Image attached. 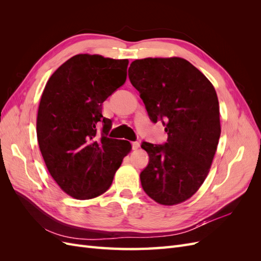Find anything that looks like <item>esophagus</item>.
Returning a JSON list of instances; mask_svg holds the SVG:
<instances>
[{
    "label": "esophagus",
    "mask_w": 261,
    "mask_h": 261,
    "mask_svg": "<svg viewBox=\"0 0 261 261\" xmlns=\"http://www.w3.org/2000/svg\"><path fill=\"white\" fill-rule=\"evenodd\" d=\"M139 147H140V144L138 143V141H134V143H133V149L134 150H137Z\"/></svg>",
    "instance_id": "esophagus-1"
}]
</instances>
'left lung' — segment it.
<instances>
[{
	"label": "left lung",
	"mask_w": 261,
	"mask_h": 261,
	"mask_svg": "<svg viewBox=\"0 0 261 261\" xmlns=\"http://www.w3.org/2000/svg\"><path fill=\"white\" fill-rule=\"evenodd\" d=\"M128 77L149 117L168 133L165 145L141 144L149 154L141 186L155 202L174 206L191 198L210 171L221 135L216 89L192 63L176 57L135 60Z\"/></svg>",
	"instance_id": "1"
}]
</instances>
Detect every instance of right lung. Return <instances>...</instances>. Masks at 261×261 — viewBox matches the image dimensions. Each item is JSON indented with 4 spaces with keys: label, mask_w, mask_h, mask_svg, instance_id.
Listing matches in <instances>:
<instances>
[{
    "label": "right lung",
    "mask_w": 261,
    "mask_h": 261,
    "mask_svg": "<svg viewBox=\"0 0 261 261\" xmlns=\"http://www.w3.org/2000/svg\"><path fill=\"white\" fill-rule=\"evenodd\" d=\"M127 66V59L77 54L55 70L43 89L37 115L39 148L53 179L75 199L106 193L132 150L129 141L107 136L112 122L102 115V103L125 83Z\"/></svg>",
    "instance_id": "1"
}]
</instances>
